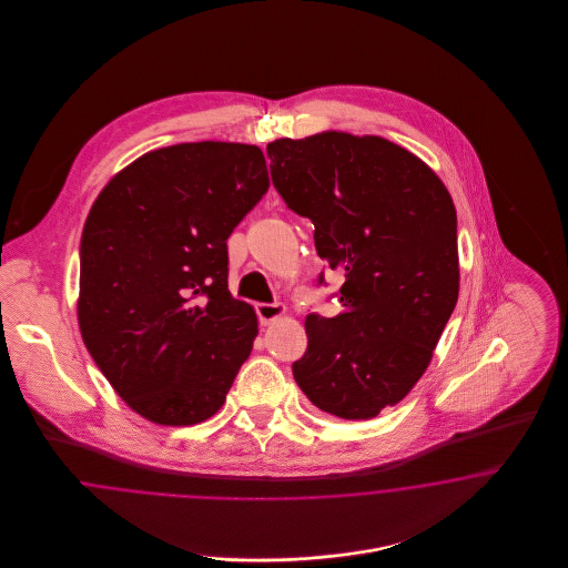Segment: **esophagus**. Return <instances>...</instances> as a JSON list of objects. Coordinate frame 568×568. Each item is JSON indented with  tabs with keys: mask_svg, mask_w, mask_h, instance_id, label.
<instances>
[{
	"mask_svg": "<svg viewBox=\"0 0 568 568\" xmlns=\"http://www.w3.org/2000/svg\"><path fill=\"white\" fill-rule=\"evenodd\" d=\"M255 308H257L260 322L264 325L274 324L276 320H281L287 313V308L283 304H257Z\"/></svg>",
	"mask_w": 568,
	"mask_h": 568,
	"instance_id": "34e87169",
	"label": "esophagus"
}]
</instances>
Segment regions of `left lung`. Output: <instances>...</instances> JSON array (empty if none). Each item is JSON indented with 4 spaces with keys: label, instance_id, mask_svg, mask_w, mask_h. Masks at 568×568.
Returning <instances> with one entry per match:
<instances>
[{
    "label": "left lung",
    "instance_id": "obj_1",
    "mask_svg": "<svg viewBox=\"0 0 568 568\" xmlns=\"http://www.w3.org/2000/svg\"><path fill=\"white\" fill-rule=\"evenodd\" d=\"M266 151L274 187L313 221L317 255L345 276L343 311L306 317L294 378L325 413L373 419L426 373L456 308L454 200L428 163L381 135L327 130Z\"/></svg>",
    "mask_w": 568,
    "mask_h": 568
}]
</instances>
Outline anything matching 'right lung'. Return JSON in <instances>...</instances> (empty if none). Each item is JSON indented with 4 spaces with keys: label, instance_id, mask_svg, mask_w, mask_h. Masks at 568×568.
I'll list each match as a JSON object with an SVG mask.
<instances>
[{
    "label": "right lung",
    "instance_id": "obj_1",
    "mask_svg": "<svg viewBox=\"0 0 568 568\" xmlns=\"http://www.w3.org/2000/svg\"><path fill=\"white\" fill-rule=\"evenodd\" d=\"M271 187L260 146L183 142L144 153L84 221L82 341L125 405L193 426L225 403L257 315L227 290V239Z\"/></svg>",
    "mask_w": 568,
    "mask_h": 568
}]
</instances>
